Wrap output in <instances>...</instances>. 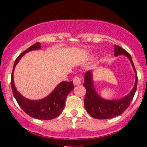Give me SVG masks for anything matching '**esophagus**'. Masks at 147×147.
<instances>
[{
  "label": "esophagus",
  "mask_w": 147,
  "mask_h": 147,
  "mask_svg": "<svg viewBox=\"0 0 147 147\" xmlns=\"http://www.w3.org/2000/svg\"><path fill=\"white\" fill-rule=\"evenodd\" d=\"M73 83L75 85L81 84V83H82V82H81V79L78 76L75 77V78H74V80H73Z\"/></svg>",
  "instance_id": "obj_1"
}]
</instances>
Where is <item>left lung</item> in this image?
<instances>
[{
  "label": "left lung",
  "mask_w": 147,
  "mask_h": 147,
  "mask_svg": "<svg viewBox=\"0 0 147 147\" xmlns=\"http://www.w3.org/2000/svg\"><path fill=\"white\" fill-rule=\"evenodd\" d=\"M124 55L129 60L136 75L135 83L132 90L127 95L119 100H106L102 98L96 91L93 84L92 72L88 71L84 75L83 86L86 88V95L84 100V107L90 116L95 119H106L119 116L129 106L137 87V71L134 66L131 55L121 47L115 45V56Z\"/></svg>",
  "instance_id": "left-lung-1"
}]
</instances>
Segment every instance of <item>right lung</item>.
<instances>
[{
	"label": "right lung",
	"instance_id": "1",
	"mask_svg": "<svg viewBox=\"0 0 147 147\" xmlns=\"http://www.w3.org/2000/svg\"><path fill=\"white\" fill-rule=\"evenodd\" d=\"M41 44L40 42L34 44L22 53L16 60L13 65V72L11 75V87L14 97L21 109L29 116L38 119L50 120L58 117L64 109L65 100L68 94L74 89L72 81L71 82H60L57 85L53 92L45 98L38 100H32L23 97L16 90L13 80V72L15 67L20 59L26 53L32 50L40 49Z\"/></svg>",
	"mask_w": 147,
	"mask_h": 147
}]
</instances>
